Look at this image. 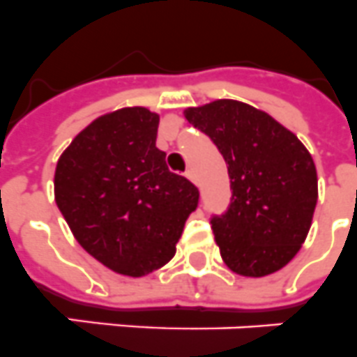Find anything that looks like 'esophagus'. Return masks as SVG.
I'll return each instance as SVG.
<instances>
[{"label": "esophagus", "mask_w": 357, "mask_h": 357, "mask_svg": "<svg viewBox=\"0 0 357 357\" xmlns=\"http://www.w3.org/2000/svg\"><path fill=\"white\" fill-rule=\"evenodd\" d=\"M185 176H187V178L190 179V181H192V183H196V181H197L196 172H194V169H187V172H185Z\"/></svg>", "instance_id": "1"}]
</instances>
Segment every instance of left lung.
<instances>
[{
	"instance_id": "obj_1",
	"label": "left lung",
	"mask_w": 357,
	"mask_h": 357,
	"mask_svg": "<svg viewBox=\"0 0 357 357\" xmlns=\"http://www.w3.org/2000/svg\"><path fill=\"white\" fill-rule=\"evenodd\" d=\"M223 155L232 197L211 225L236 274L261 278L298 254L312 223L317 176L312 155L266 112L234 100L185 110Z\"/></svg>"
}]
</instances>
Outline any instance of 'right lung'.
<instances>
[{"instance_id":"obj_1","label":"right lung","mask_w":357,"mask_h":357,"mask_svg":"<svg viewBox=\"0 0 357 357\" xmlns=\"http://www.w3.org/2000/svg\"><path fill=\"white\" fill-rule=\"evenodd\" d=\"M160 116L143 107L101 116L61 154L56 205L77 243L118 274L169 263L199 190L155 146Z\"/></svg>"}]
</instances>
